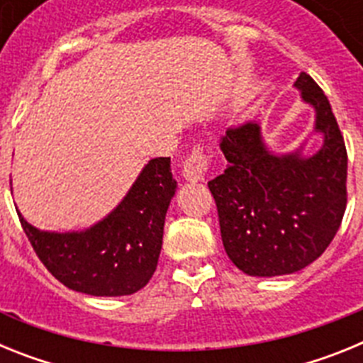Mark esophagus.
Segmentation results:
<instances>
[{"mask_svg":"<svg viewBox=\"0 0 363 363\" xmlns=\"http://www.w3.org/2000/svg\"><path fill=\"white\" fill-rule=\"evenodd\" d=\"M209 169V156L205 154L203 149H194L189 158L184 162V169H182V176H184L187 182H201Z\"/></svg>","mask_w":363,"mask_h":363,"instance_id":"esophagus-1","label":"esophagus"}]
</instances>
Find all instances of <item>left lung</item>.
<instances>
[{"label": "left lung", "instance_id": "1", "mask_svg": "<svg viewBox=\"0 0 363 363\" xmlns=\"http://www.w3.org/2000/svg\"><path fill=\"white\" fill-rule=\"evenodd\" d=\"M294 86L316 112L318 152L272 154L262 127L247 121L221 138L227 169L209 182L227 256L249 277H281L313 264L345 213L347 150L331 104L309 74Z\"/></svg>", "mask_w": 363, "mask_h": 363}]
</instances>
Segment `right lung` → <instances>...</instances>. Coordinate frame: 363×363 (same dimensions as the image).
<instances>
[{
	"label": "right lung",
	"mask_w": 363,
	"mask_h": 363,
	"mask_svg": "<svg viewBox=\"0 0 363 363\" xmlns=\"http://www.w3.org/2000/svg\"><path fill=\"white\" fill-rule=\"evenodd\" d=\"M174 192L171 158H154L116 209L89 229L40 230L16 211L32 249L56 280L91 296H127L143 289L156 271Z\"/></svg>",
	"instance_id": "add662e5"
}]
</instances>
